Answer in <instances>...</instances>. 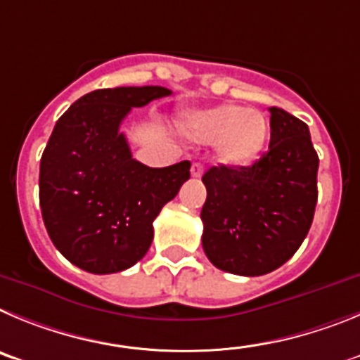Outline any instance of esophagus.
Segmentation results:
<instances>
[{
  "label": "esophagus",
  "mask_w": 360,
  "mask_h": 360,
  "mask_svg": "<svg viewBox=\"0 0 360 360\" xmlns=\"http://www.w3.org/2000/svg\"><path fill=\"white\" fill-rule=\"evenodd\" d=\"M190 172H192V177L199 179V177L204 174V167L200 163H193L192 165V170H190Z\"/></svg>",
  "instance_id": "34e87169"
}]
</instances>
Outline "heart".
Segmentation results:
<instances>
[{
	"label": "heart",
	"mask_w": 360,
	"mask_h": 360,
	"mask_svg": "<svg viewBox=\"0 0 360 360\" xmlns=\"http://www.w3.org/2000/svg\"><path fill=\"white\" fill-rule=\"evenodd\" d=\"M184 129L199 143H215L220 161L233 167L257 161L271 132L264 112L236 103L190 112L184 118Z\"/></svg>",
	"instance_id": "obj_1"
}]
</instances>
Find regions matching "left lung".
Segmentation results:
<instances>
[{"mask_svg": "<svg viewBox=\"0 0 360 360\" xmlns=\"http://www.w3.org/2000/svg\"><path fill=\"white\" fill-rule=\"evenodd\" d=\"M271 112V143L251 167L210 168L200 212L206 257L220 271L267 274L305 240L317 202V167L305 122L280 108Z\"/></svg>", "mask_w": 360, "mask_h": 360, "instance_id": "8db88e82", "label": "left lung"}]
</instances>
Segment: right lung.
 <instances>
[{
	"label": "right lung",
	"instance_id": "1",
	"mask_svg": "<svg viewBox=\"0 0 360 360\" xmlns=\"http://www.w3.org/2000/svg\"><path fill=\"white\" fill-rule=\"evenodd\" d=\"M172 95L161 86L96 89L55 124L41 158L39 204L53 245L93 274L125 271L154 238L152 222L190 179V161L132 160L120 125L132 108Z\"/></svg>",
	"mask_w": 360,
	"mask_h": 360
}]
</instances>
